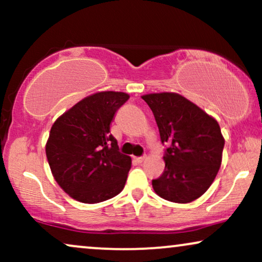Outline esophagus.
I'll return each mask as SVG.
<instances>
[{"instance_id":"1","label":"esophagus","mask_w":262,"mask_h":262,"mask_svg":"<svg viewBox=\"0 0 262 262\" xmlns=\"http://www.w3.org/2000/svg\"><path fill=\"white\" fill-rule=\"evenodd\" d=\"M134 160L138 162V164H140V162H143L145 160V156H139V158H134Z\"/></svg>"}]
</instances>
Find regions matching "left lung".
Listing matches in <instances>:
<instances>
[{
    "label": "left lung",
    "instance_id": "obj_1",
    "mask_svg": "<svg viewBox=\"0 0 262 262\" xmlns=\"http://www.w3.org/2000/svg\"><path fill=\"white\" fill-rule=\"evenodd\" d=\"M155 117L165 149V170L152 180L155 193L175 203L201 197L217 176L224 138L213 117L179 93L141 96Z\"/></svg>",
    "mask_w": 262,
    "mask_h": 262
}]
</instances>
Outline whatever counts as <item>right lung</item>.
<instances>
[{"label": "right lung", "instance_id": "right-lung-1", "mask_svg": "<svg viewBox=\"0 0 262 262\" xmlns=\"http://www.w3.org/2000/svg\"><path fill=\"white\" fill-rule=\"evenodd\" d=\"M128 100L124 92L93 93L54 122L47 159L55 181L74 200L103 202L124 188L132 159L119 152L110 125Z\"/></svg>", "mask_w": 262, "mask_h": 262}]
</instances>
